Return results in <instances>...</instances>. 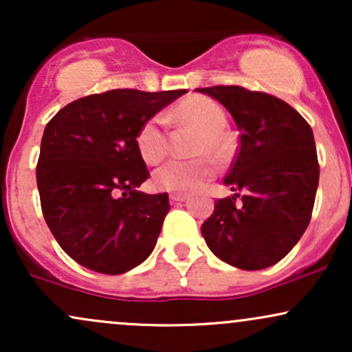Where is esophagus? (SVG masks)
<instances>
[{
	"instance_id": "esophagus-1",
	"label": "esophagus",
	"mask_w": 352,
	"mask_h": 352,
	"mask_svg": "<svg viewBox=\"0 0 352 352\" xmlns=\"http://www.w3.org/2000/svg\"><path fill=\"white\" fill-rule=\"evenodd\" d=\"M187 199H188L187 193H170L172 204H179V201H185Z\"/></svg>"
}]
</instances>
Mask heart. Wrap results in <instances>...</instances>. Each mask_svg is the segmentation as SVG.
Masks as SVG:
<instances>
[{"label": "heart", "instance_id": "heart-1", "mask_svg": "<svg viewBox=\"0 0 352 352\" xmlns=\"http://www.w3.org/2000/svg\"><path fill=\"white\" fill-rule=\"evenodd\" d=\"M168 120L200 131L193 152L225 160L232 153V140L225 132L228 125L227 112L220 104L208 98H190L167 114ZM167 119L155 114L144 120L135 135L140 157L147 164L162 162L168 153ZM215 173V165L208 157L195 160H170L153 173V185L165 192L188 193L200 188Z\"/></svg>", "mask_w": 352, "mask_h": 352}]
</instances>
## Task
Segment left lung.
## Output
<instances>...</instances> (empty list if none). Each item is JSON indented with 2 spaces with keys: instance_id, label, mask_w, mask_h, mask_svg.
I'll list each match as a JSON object with an SVG mask.
<instances>
[{
  "instance_id": "obj_1",
  "label": "left lung",
  "mask_w": 352,
  "mask_h": 352,
  "mask_svg": "<svg viewBox=\"0 0 352 352\" xmlns=\"http://www.w3.org/2000/svg\"><path fill=\"white\" fill-rule=\"evenodd\" d=\"M197 91L223 104L240 129L223 179L235 195L215 201L201 235L225 263L248 272L268 268L292 252L309 225L319 182L313 131L296 109L266 92L241 86Z\"/></svg>"
}]
</instances>
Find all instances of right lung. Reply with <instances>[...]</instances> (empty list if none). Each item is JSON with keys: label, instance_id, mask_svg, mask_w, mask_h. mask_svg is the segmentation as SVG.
Listing matches in <instances>:
<instances>
[{"label": "right lung", "instance_id": "add662e5", "mask_svg": "<svg viewBox=\"0 0 352 352\" xmlns=\"http://www.w3.org/2000/svg\"><path fill=\"white\" fill-rule=\"evenodd\" d=\"M185 92L112 89L72 100L47 122L36 165L41 210L76 263L120 274L152 253L170 204L167 193L135 190L151 177L135 135Z\"/></svg>", "mask_w": 352, "mask_h": 352}]
</instances>
